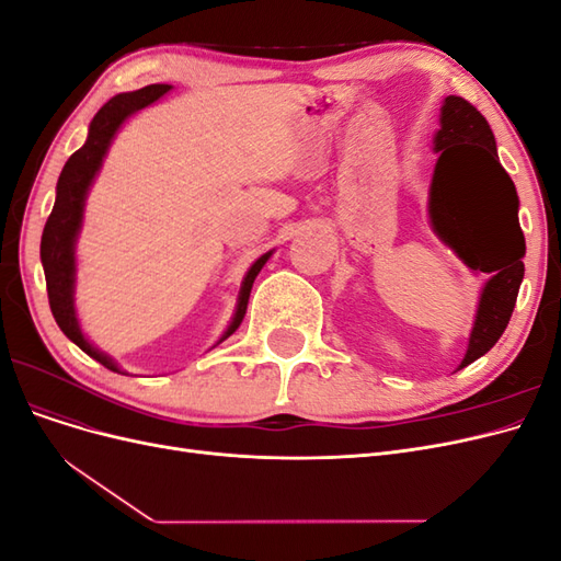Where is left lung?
I'll use <instances>...</instances> for the list:
<instances>
[{
  "label": "left lung",
  "instance_id": "obj_1",
  "mask_svg": "<svg viewBox=\"0 0 561 561\" xmlns=\"http://www.w3.org/2000/svg\"><path fill=\"white\" fill-rule=\"evenodd\" d=\"M437 163L428 190L433 233L474 274L482 271L478 313L458 369L494 346L513 316L524 278L517 190L499 163L494 133L468 100L447 95L433 138Z\"/></svg>",
  "mask_w": 561,
  "mask_h": 561
}]
</instances>
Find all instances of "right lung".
I'll use <instances>...</instances> for the list:
<instances>
[{"instance_id":"1","label":"right lung","mask_w":561,"mask_h":561,"mask_svg":"<svg viewBox=\"0 0 561 561\" xmlns=\"http://www.w3.org/2000/svg\"><path fill=\"white\" fill-rule=\"evenodd\" d=\"M168 91H171L168 83H151V87H145L140 91L118 93L110 100V103L100 107V112L93 116V122L89 126L87 142H83V147L77 149L75 154L67 159V163L62 168V173L56 184L54 210H50L44 233H42L39 254H42V266H44V276H46L48 304H50V311H54L58 328L83 353L91 355L93 360L105 365L107 369L118 371V375H126V371L116 365L112 355L93 346L89 342V336L81 332V325H79L77 307H75L77 239H79V231L83 225L87 196L100 173V168H103V161L112 147V140L116 138V133L122 130V126L135 112L154 105L157 100L163 98ZM271 254H274V250L264 252L262 257L254 260L252 266L248 268V274L243 276V283H241L239 301H236V311L229 320L227 330L222 332V336L217 339V344H222L227 336H231L236 330H239V325L245 318V311H248L252 283H254V278H257L262 266L268 262Z\"/></svg>"}]
</instances>
